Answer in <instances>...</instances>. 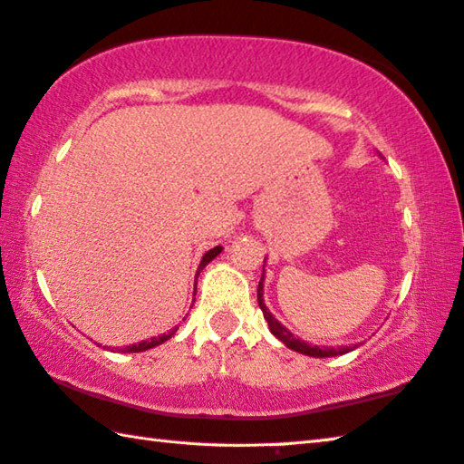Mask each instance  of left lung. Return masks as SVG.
Masks as SVG:
<instances>
[{
	"label": "left lung",
	"instance_id": "8db88e82",
	"mask_svg": "<svg viewBox=\"0 0 464 464\" xmlns=\"http://www.w3.org/2000/svg\"><path fill=\"white\" fill-rule=\"evenodd\" d=\"M263 263H266V261H263ZM263 277H266V276H261L259 287H257V302H259V307H261V312H263V317H266L267 324H269L271 334H274L277 340L284 342L289 350L299 352V353H305V356H314V358H332V356H340V353H348V352H352L353 348H356V346L320 348V346H310V343H305L304 340L295 338V335H294L292 332H289V330L285 328V325H281V324L276 320L274 314H271V312L267 310L266 302H263Z\"/></svg>",
	"mask_w": 464,
	"mask_h": 464
}]
</instances>
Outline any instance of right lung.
<instances>
[{
	"mask_svg": "<svg viewBox=\"0 0 464 464\" xmlns=\"http://www.w3.org/2000/svg\"><path fill=\"white\" fill-rule=\"evenodd\" d=\"M221 245H217V247H213V249H208L205 256H203V259H201V263H198V269H197V276H195V292H197V277H198V274H201L203 271V267L207 266V263H211L217 256H219L221 253ZM177 332V328L175 330H170L169 334H162V335H159V338H150V340H142V342H139V343H132V346H126V348H121L118 352H144V350H150V348H154V346H160L162 342H167L172 334Z\"/></svg>",
	"mask_w": 464,
	"mask_h": 464,
	"instance_id": "add662e5",
	"label": "right lung"
}]
</instances>
